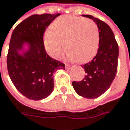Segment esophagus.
<instances>
[{
	"mask_svg": "<svg viewBox=\"0 0 130 130\" xmlns=\"http://www.w3.org/2000/svg\"><path fill=\"white\" fill-rule=\"evenodd\" d=\"M66 68L67 69L70 68V65H69V64H66Z\"/></svg>",
	"mask_w": 130,
	"mask_h": 130,
	"instance_id": "obj_1",
	"label": "esophagus"
}]
</instances>
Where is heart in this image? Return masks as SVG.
Instances as JSON below:
<instances>
[{
    "mask_svg": "<svg viewBox=\"0 0 130 130\" xmlns=\"http://www.w3.org/2000/svg\"><path fill=\"white\" fill-rule=\"evenodd\" d=\"M99 42L97 25L91 20L80 17L58 18L44 36V48L51 57L61 58L66 47L67 58L78 63H85L94 57Z\"/></svg>",
    "mask_w": 130,
    "mask_h": 130,
    "instance_id": "1",
    "label": "heart"
}]
</instances>
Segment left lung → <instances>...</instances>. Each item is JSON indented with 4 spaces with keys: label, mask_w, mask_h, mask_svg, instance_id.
I'll list each match as a JSON object with an SVG mask.
<instances>
[{
    "label": "left lung",
    "mask_w": 130,
    "mask_h": 130,
    "mask_svg": "<svg viewBox=\"0 0 130 130\" xmlns=\"http://www.w3.org/2000/svg\"><path fill=\"white\" fill-rule=\"evenodd\" d=\"M97 25L100 34L96 55L90 62L83 65L86 75L81 81L72 82L76 93L87 99H95L110 88L116 75L119 46L110 26L98 18L83 14Z\"/></svg>",
    "instance_id": "1"
}]
</instances>
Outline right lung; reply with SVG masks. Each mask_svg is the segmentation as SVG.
<instances>
[{"label":"right lung","mask_w":130,"mask_h":130,"mask_svg":"<svg viewBox=\"0 0 130 130\" xmlns=\"http://www.w3.org/2000/svg\"><path fill=\"white\" fill-rule=\"evenodd\" d=\"M59 15H31L20 23L11 34L7 55L9 75L18 91L31 100L47 98L53 91L54 72L65 69L64 63L47 55L43 40L46 28ZM25 43L29 49L20 54Z\"/></svg>","instance_id":"add662e5"}]
</instances>
